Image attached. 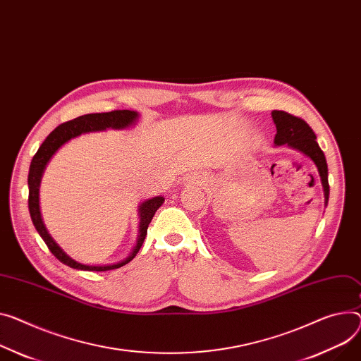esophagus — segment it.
Wrapping results in <instances>:
<instances>
[{"label": "esophagus", "instance_id": "obj_1", "mask_svg": "<svg viewBox=\"0 0 361 361\" xmlns=\"http://www.w3.org/2000/svg\"><path fill=\"white\" fill-rule=\"evenodd\" d=\"M185 182H186V183H193V178H192V176H188V178H185Z\"/></svg>", "mask_w": 361, "mask_h": 361}]
</instances>
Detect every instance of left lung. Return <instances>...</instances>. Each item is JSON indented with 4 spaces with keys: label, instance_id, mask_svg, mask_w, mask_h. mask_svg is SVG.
<instances>
[{
    "label": "left lung",
    "instance_id": "left-lung-1",
    "mask_svg": "<svg viewBox=\"0 0 361 361\" xmlns=\"http://www.w3.org/2000/svg\"><path fill=\"white\" fill-rule=\"evenodd\" d=\"M271 118L276 124V135H274V145L282 146L288 145L289 147L302 152L307 154L318 168L322 188H324V197L325 205L328 204L329 197V185H328V166L324 156V152L319 149L317 143V135L312 128L305 123L302 118L295 117L285 111H271Z\"/></svg>",
    "mask_w": 361,
    "mask_h": 361
}]
</instances>
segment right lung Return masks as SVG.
Listing matches in <instances>:
<instances>
[{
    "instance_id": "right-lung-1",
    "label": "right lung",
    "mask_w": 361,
    "mask_h": 361,
    "mask_svg": "<svg viewBox=\"0 0 361 361\" xmlns=\"http://www.w3.org/2000/svg\"><path fill=\"white\" fill-rule=\"evenodd\" d=\"M137 118H138V114L135 113V111H130V109H116V111H109V113L80 116L75 120L66 121L54 128L46 137V140L42 143V146L39 147L37 153L35 154V157L32 160L30 171H29V211H30L32 221H33L37 233L40 234V237L43 238L46 245L49 247L51 255L59 262H62L63 264H66L72 269L88 270V271H105V270L118 269V267L127 264L128 262H131L135 257V255L138 253V250H140V247L143 245V241L147 235L149 224L152 223V219H153L156 211L159 209V207L164 202V198L154 197L152 200L145 201L140 205V208H138V214H140V230H138L137 244L127 259H124L118 263H114V264H105V266L82 264V263H78L73 259H71L62 250V248L56 243H54V240L50 237V234L47 233L46 227L43 224V219L40 215V205H39V188H40L43 172L46 169V164L49 163L51 156L56 153L65 143H68L71 138H75L80 134L91 133V131H104L106 128H116V130L127 128V127L133 126L137 121Z\"/></svg>"
}]
</instances>
